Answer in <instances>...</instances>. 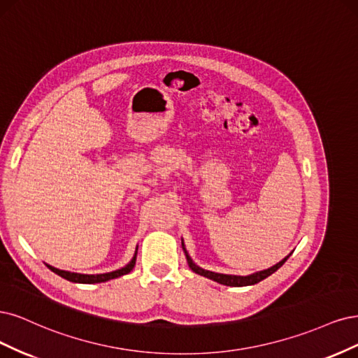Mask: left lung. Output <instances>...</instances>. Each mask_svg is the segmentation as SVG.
Returning <instances> with one entry per match:
<instances>
[{"mask_svg": "<svg viewBox=\"0 0 358 358\" xmlns=\"http://www.w3.org/2000/svg\"><path fill=\"white\" fill-rule=\"evenodd\" d=\"M181 245H182L184 255H186V259H187V263H189V268H190L194 273H198V275H201V276H205V278L213 280V281H215V282H218V284H223V285H227V287H245V285H255V284H257V282L263 281L264 278H268V276H269V275H272L273 272L278 271V269L282 266V264L287 262V259L292 256V252H290V255H288L287 257H284L281 262H278L276 264H273V266H271V268H268V269H263V271H259V272H255V273H250V275L242 276V275L218 273V272L206 271V269H203V268L198 266V264H196V263L192 260V257L189 256V252H187V250H186V245H184V241H182V239H181Z\"/></svg>", "mask_w": 358, "mask_h": 358, "instance_id": "1", "label": "left lung"}]
</instances>
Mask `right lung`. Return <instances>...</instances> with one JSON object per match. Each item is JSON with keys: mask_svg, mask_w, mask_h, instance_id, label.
<instances>
[{"mask_svg": "<svg viewBox=\"0 0 358 358\" xmlns=\"http://www.w3.org/2000/svg\"><path fill=\"white\" fill-rule=\"evenodd\" d=\"M136 252H138V245L135 248L134 257L131 259V262L128 264H124V266L120 268V269H116V271H113V272H107V273H96V275L77 273V272H70V271H62V269L53 268V266H50V264H48V268L52 272H55L56 275L62 276V278H65L66 281L77 282V284H98V282H106V281H110V280H114V278H119V276H122V275L129 273L134 269V266H135Z\"/></svg>", "mask_w": 358, "mask_h": 358, "instance_id": "1", "label": "right lung"}]
</instances>
